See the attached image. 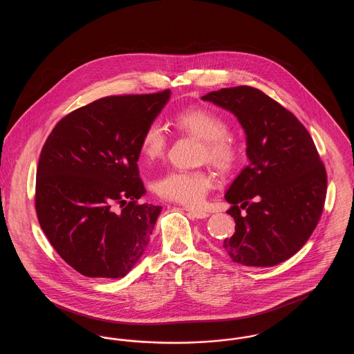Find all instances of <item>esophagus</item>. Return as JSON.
<instances>
[{
  "instance_id": "obj_1",
  "label": "esophagus",
  "mask_w": 354,
  "mask_h": 354,
  "mask_svg": "<svg viewBox=\"0 0 354 354\" xmlns=\"http://www.w3.org/2000/svg\"><path fill=\"white\" fill-rule=\"evenodd\" d=\"M185 211H187L192 218H196V219H205V218H208V216H209V214H208V212H205V211H201V209H194V208H188V207H185Z\"/></svg>"
}]
</instances>
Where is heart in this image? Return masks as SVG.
Listing matches in <instances>:
<instances>
[{"instance_id":"obj_1","label":"heart","mask_w":354,"mask_h":354,"mask_svg":"<svg viewBox=\"0 0 354 354\" xmlns=\"http://www.w3.org/2000/svg\"><path fill=\"white\" fill-rule=\"evenodd\" d=\"M174 123L178 130L192 135L203 142L202 158L221 171L232 169L239 158L235 140L227 135L228 122L218 113L194 107L179 113ZM167 149V134L165 127L153 120L140 140V150L147 159L163 156ZM214 187L212 176L202 169H171L156 179L155 192L171 202L185 205H201L208 191Z\"/></svg>"}]
</instances>
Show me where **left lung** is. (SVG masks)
I'll return each mask as SVG.
<instances>
[{
    "instance_id": "obj_1",
    "label": "left lung",
    "mask_w": 354,
    "mask_h": 354,
    "mask_svg": "<svg viewBox=\"0 0 354 354\" xmlns=\"http://www.w3.org/2000/svg\"><path fill=\"white\" fill-rule=\"evenodd\" d=\"M202 100L232 113L247 139L250 163L224 195L236 225L223 248L243 266H277L301 250L322 214L328 182L313 139L286 107L251 86Z\"/></svg>"
}]
</instances>
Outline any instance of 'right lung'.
<instances>
[{"label":"right lung","mask_w":354,"mask_h":354,"mask_svg":"<svg viewBox=\"0 0 354 354\" xmlns=\"http://www.w3.org/2000/svg\"><path fill=\"white\" fill-rule=\"evenodd\" d=\"M169 97L165 90L101 98L61 119L42 147L37 218L53 248L84 276L124 277L150 243L162 207L138 203L146 194L138 159L142 135Z\"/></svg>","instance_id":"add662e5"}]
</instances>
